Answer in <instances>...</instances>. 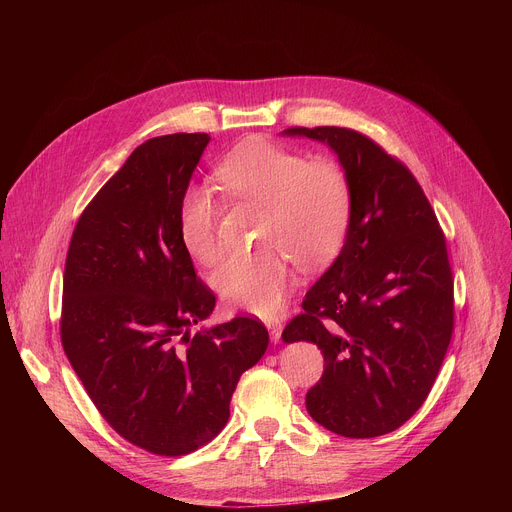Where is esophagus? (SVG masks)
<instances>
[{
  "instance_id": "34e87169",
  "label": "esophagus",
  "mask_w": 512,
  "mask_h": 512,
  "mask_svg": "<svg viewBox=\"0 0 512 512\" xmlns=\"http://www.w3.org/2000/svg\"><path fill=\"white\" fill-rule=\"evenodd\" d=\"M267 328H269L271 342H279V338H281V330H283L281 322H277V320H269V322H267Z\"/></svg>"
}]
</instances>
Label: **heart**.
<instances>
[{
    "label": "heart",
    "instance_id": "b5f03b06",
    "mask_svg": "<svg viewBox=\"0 0 512 512\" xmlns=\"http://www.w3.org/2000/svg\"><path fill=\"white\" fill-rule=\"evenodd\" d=\"M223 190L263 206V243L253 255H233L214 271L221 296L239 310L271 316L291 285V257L302 265L330 259L342 245L350 221L352 190L344 166L312 158L269 141H243L216 166ZM218 208L204 188H188L178 202V233L186 253L210 265L221 255L216 239Z\"/></svg>",
    "mask_w": 512,
    "mask_h": 512
}]
</instances>
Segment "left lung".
<instances>
[{"instance_id": "obj_1", "label": "left lung", "mask_w": 512, "mask_h": 512, "mask_svg": "<svg viewBox=\"0 0 512 512\" xmlns=\"http://www.w3.org/2000/svg\"><path fill=\"white\" fill-rule=\"evenodd\" d=\"M283 135L326 143L352 190L342 251L281 334L324 354L308 413L358 440L395 431L427 399L452 340L446 237L415 176L371 137L346 127H289Z\"/></svg>"}]
</instances>
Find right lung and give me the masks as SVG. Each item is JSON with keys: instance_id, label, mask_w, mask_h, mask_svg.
Listing matches in <instances>:
<instances>
[{"instance_id": "add662e5", "label": "right lung", "mask_w": 512, "mask_h": 512, "mask_svg": "<svg viewBox=\"0 0 512 512\" xmlns=\"http://www.w3.org/2000/svg\"><path fill=\"white\" fill-rule=\"evenodd\" d=\"M206 133L152 137L83 210L62 285L60 340L103 419L158 456H184L229 421L241 375L269 344L239 316L192 330L216 298L178 233V202Z\"/></svg>"}]
</instances>
